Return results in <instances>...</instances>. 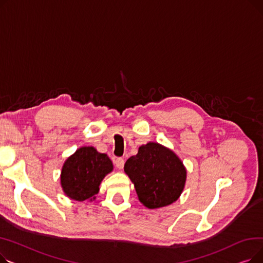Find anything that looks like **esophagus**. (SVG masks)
Returning a JSON list of instances; mask_svg holds the SVG:
<instances>
[{"instance_id":"34e87169","label":"esophagus","mask_w":263,"mask_h":263,"mask_svg":"<svg viewBox=\"0 0 263 263\" xmlns=\"http://www.w3.org/2000/svg\"><path fill=\"white\" fill-rule=\"evenodd\" d=\"M115 165H116V167H117V168H119V170L123 168L124 160H123L122 158H116V160H115Z\"/></svg>"}]
</instances>
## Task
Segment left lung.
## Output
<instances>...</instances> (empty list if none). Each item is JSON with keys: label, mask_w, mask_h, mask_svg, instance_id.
Wrapping results in <instances>:
<instances>
[{"label": "left lung", "mask_w": 263, "mask_h": 263, "mask_svg": "<svg viewBox=\"0 0 263 263\" xmlns=\"http://www.w3.org/2000/svg\"><path fill=\"white\" fill-rule=\"evenodd\" d=\"M140 201L148 209L168 205L180 197L185 185L186 170L171 149L150 142L139 148L136 156L124 164Z\"/></svg>", "instance_id": "left-lung-1"}]
</instances>
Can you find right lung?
<instances>
[{"mask_svg":"<svg viewBox=\"0 0 263 263\" xmlns=\"http://www.w3.org/2000/svg\"><path fill=\"white\" fill-rule=\"evenodd\" d=\"M113 171V163L107 155L96 148H79L69 157L62 168L61 185L65 194L73 200L95 199L103 178Z\"/></svg>","mask_w":263,"mask_h":263,"instance_id":"right-lung-1","label":"right lung"}]
</instances>
